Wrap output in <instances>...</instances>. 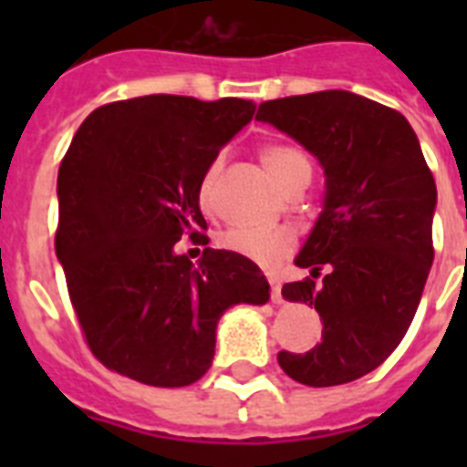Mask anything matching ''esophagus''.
Segmentation results:
<instances>
[{
  "label": "esophagus",
  "instance_id": "1",
  "mask_svg": "<svg viewBox=\"0 0 467 467\" xmlns=\"http://www.w3.org/2000/svg\"><path fill=\"white\" fill-rule=\"evenodd\" d=\"M266 281H269V285H271V300H274V303H281V284H278V278L276 276H266Z\"/></svg>",
  "mask_w": 467,
  "mask_h": 467
}]
</instances>
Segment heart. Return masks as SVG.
<instances>
[{"instance_id": "b5f03b06", "label": "heart", "mask_w": 467, "mask_h": 467, "mask_svg": "<svg viewBox=\"0 0 467 467\" xmlns=\"http://www.w3.org/2000/svg\"><path fill=\"white\" fill-rule=\"evenodd\" d=\"M259 160L266 167L278 186L284 191L298 186V183L310 182L312 176V164L303 150L285 145V142H269L259 150ZM220 161H213L211 167L205 169L198 183V201L203 208L213 205V189H215V179H218ZM223 244L230 252L244 256L249 262L262 264H276L281 256H285L293 247V234L285 227H252V225H240L230 227L223 234Z\"/></svg>"}]
</instances>
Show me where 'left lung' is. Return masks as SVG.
<instances>
[{"mask_svg":"<svg viewBox=\"0 0 467 467\" xmlns=\"http://www.w3.org/2000/svg\"><path fill=\"white\" fill-rule=\"evenodd\" d=\"M256 120L298 140L327 176L325 211L296 259L313 278L281 291L315 306L322 341L306 354L281 351L278 363L310 388L351 383L378 368L412 325L434 262V174L405 116L351 91L264 101Z\"/></svg>","mask_w":467,"mask_h":467,"instance_id":"8db88e82","label":"left lung"}]
</instances>
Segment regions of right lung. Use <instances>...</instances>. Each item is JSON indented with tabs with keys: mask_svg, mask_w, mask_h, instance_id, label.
<instances>
[{
	"mask_svg": "<svg viewBox=\"0 0 467 467\" xmlns=\"http://www.w3.org/2000/svg\"><path fill=\"white\" fill-rule=\"evenodd\" d=\"M244 99L152 94L99 106L62 157L55 252L91 354L138 383L183 388L211 368L220 315L264 306L262 269L208 244L198 183L254 116Z\"/></svg>",
	"mask_w": 467,
	"mask_h": 467,
	"instance_id": "right-lung-1",
	"label": "right lung"
}]
</instances>
